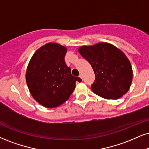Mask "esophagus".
I'll return each instance as SVG.
<instances>
[{"instance_id": "esophagus-1", "label": "esophagus", "mask_w": 149, "mask_h": 149, "mask_svg": "<svg viewBox=\"0 0 149 149\" xmlns=\"http://www.w3.org/2000/svg\"><path fill=\"white\" fill-rule=\"evenodd\" d=\"M79 77H80L81 79L82 80H83V75H82V74H80V75H79Z\"/></svg>"}]
</instances>
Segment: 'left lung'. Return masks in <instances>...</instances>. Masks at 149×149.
<instances>
[{"mask_svg": "<svg viewBox=\"0 0 149 149\" xmlns=\"http://www.w3.org/2000/svg\"><path fill=\"white\" fill-rule=\"evenodd\" d=\"M78 52L91 64L95 74L93 93L106 100H117L128 91L133 80L131 62L121 49L109 43L83 45Z\"/></svg>", "mask_w": 149, "mask_h": 149, "instance_id": "left-lung-1", "label": "left lung"}]
</instances>
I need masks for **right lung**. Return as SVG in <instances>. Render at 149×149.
I'll list each match as a JSON object with an SVG mask.
<instances>
[{
	"label": "right lung",
	"instance_id": "add662e5",
	"mask_svg": "<svg viewBox=\"0 0 149 149\" xmlns=\"http://www.w3.org/2000/svg\"><path fill=\"white\" fill-rule=\"evenodd\" d=\"M67 48L56 43L39 47L27 65L25 79L33 98L44 107L55 108L69 99L79 77L71 74L65 62Z\"/></svg>",
	"mask_w": 149,
	"mask_h": 149
}]
</instances>
